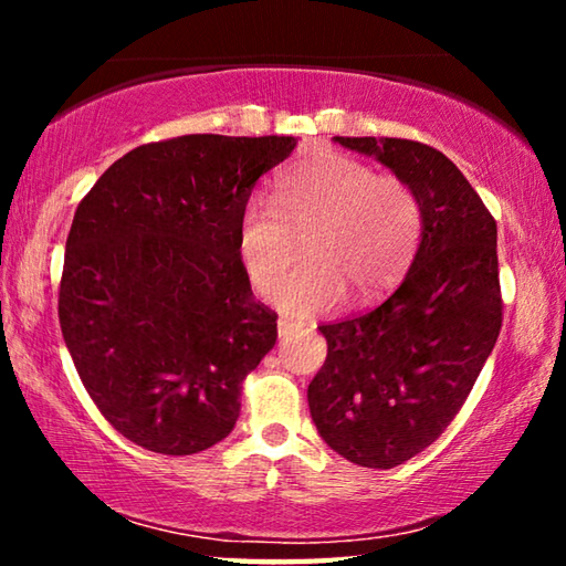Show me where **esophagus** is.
<instances>
[{
	"label": "esophagus",
	"instance_id": "34e87169",
	"mask_svg": "<svg viewBox=\"0 0 566 566\" xmlns=\"http://www.w3.org/2000/svg\"><path fill=\"white\" fill-rule=\"evenodd\" d=\"M304 327L300 322H292V319H280L276 322V332H280V339H290L294 334H300Z\"/></svg>",
	"mask_w": 566,
	"mask_h": 566
}]
</instances>
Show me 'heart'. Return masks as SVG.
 I'll return each mask as SVG.
<instances>
[{"label":"heart","mask_w":566,"mask_h":566,"mask_svg":"<svg viewBox=\"0 0 566 566\" xmlns=\"http://www.w3.org/2000/svg\"><path fill=\"white\" fill-rule=\"evenodd\" d=\"M312 226L307 260L283 283L293 232ZM421 239L417 191L397 175H375L367 161L317 151L294 161L274 185V202L252 197L237 222V254L249 282L286 314L329 310L349 290L369 302L395 286Z\"/></svg>","instance_id":"b5f03b06"}]
</instances>
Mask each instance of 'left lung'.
<instances>
[{
    "instance_id": "obj_1",
    "label": "left lung",
    "mask_w": 566,
    "mask_h": 566,
    "mask_svg": "<svg viewBox=\"0 0 566 566\" xmlns=\"http://www.w3.org/2000/svg\"><path fill=\"white\" fill-rule=\"evenodd\" d=\"M417 191L421 242L405 282L375 310L322 324L327 359L306 389L317 432L369 469L439 439L502 329L496 222L442 151L411 139L334 137Z\"/></svg>"
}]
</instances>
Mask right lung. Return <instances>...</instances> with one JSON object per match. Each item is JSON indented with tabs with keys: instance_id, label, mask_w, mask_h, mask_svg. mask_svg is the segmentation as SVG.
<instances>
[{
	"instance_id": "obj_1",
	"label": "right lung",
	"mask_w": 566,
	"mask_h": 566,
	"mask_svg": "<svg viewBox=\"0 0 566 566\" xmlns=\"http://www.w3.org/2000/svg\"><path fill=\"white\" fill-rule=\"evenodd\" d=\"M294 137L185 134L132 149L74 212L60 327L84 389L129 442L185 457L232 432L276 342L237 254L256 179Z\"/></svg>"
}]
</instances>
